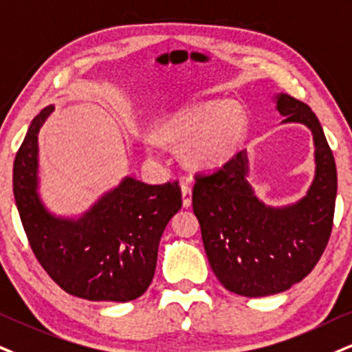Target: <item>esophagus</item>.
Listing matches in <instances>:
<instances>
[{"label":"esophagus","mask_w":352,"mask_h":352,"mask_svg":"<svg viewBox=\"0 0 352 352\" xmlns=\"http://www.w3.org/2000/svg\"><path fill=\"white\" fill-rule=\"evenodd\" d=\"M181 194H183V206L190 207V204H192V189H190L188 181L181 183Z\"/></svg>","instance_id":"esophagus-1"}]
</instances>
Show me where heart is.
<instances>
[{
	"instance_id": "1",
	"label": "heart",
	"mask_w": 352,
	"mask_h": 352,
	"mask_svg": "<svg viewBox=\"0 0 352 352\" xmlns=\"http://www.w3.org/2000/svg\"><path fill=\"white\" fill-rule=\"evenodd\" d=\"M248 117L238 102L199 104L160 125L158 138L169 145L188 144V158L199 168H215L228 162L243 142Z\"/></svg>"
}]
</instances>
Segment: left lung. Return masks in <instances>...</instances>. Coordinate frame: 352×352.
<instances>
[{
	"label": "left lung",
	"instance_id": "8db88e82",
	"mask_svg": "<svg viewBox=\"0 0 352 352\" xmlns=\"http://www.w3.org/2000/svg\"><path fill=\"white\" fill-rule=\"evenodd\" d=\"M282 122L310 129L315 177L300 201L271 207L248 183V153L222 168L197 173L192 209L210 267L225 289L245 297L284 292L311 272L331 235L338 189L336 164L322 125L305 102L277 94Z\"/></svg>",
	"mask_w": 352,
	"mask_h": 352
}]
</instances>
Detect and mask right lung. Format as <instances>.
<instances>
[{"mask_svg":"<svg viewBox=\"0 0 352 352\" xmlns=\"http://www.w3.org/2000/svg\"><path fill=\"white\" fill-rule=\"evenodd\" d=\"M54 109L47 106L34 117L12 168V190L30 248L72 296L135 300L153 280L160 238L183 206L179 184L151 186L127 176L78 219L54 215L37 190L38 130Z\"/></svg>","mask_w":352,"mask_h":352,"instance_id":"1","label":"right lung"}]
</instances>
